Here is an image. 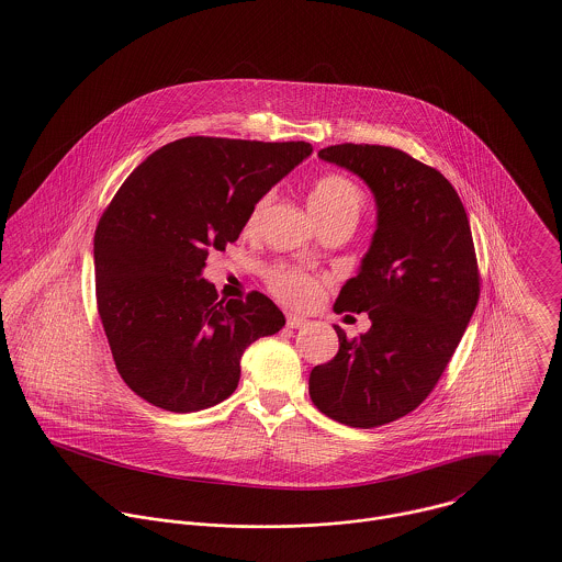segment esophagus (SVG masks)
<instances>
[{"label":"esophagus","instance_id":"obj_1","mask_svg":"<svg viewBox=\"0 0 562 562\" xmlns=\"http://www.w3.org/2000/svg\"><path fill=\"white\" fill-rule=\"evenodd\" d=\"M305 318H301V316H296V314H289L286 316V326L289 328H301V326H305Z\"/></svg>","mask_w":562,"mask_h":562}]
</instances>
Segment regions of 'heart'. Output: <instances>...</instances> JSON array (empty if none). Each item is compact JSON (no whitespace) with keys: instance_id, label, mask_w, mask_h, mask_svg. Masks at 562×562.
I'll use <instances>...</instances> for the list:
<instances>
[{"instance_id":"b5f03b06","label":"heart","mask_w":562,"mask_h":562,"mask_svg":"<svg viewBox=\"0 0 562 562\" xmlns=\"http://www.w3.org/2000/svg\"><path fill=\"white\" fill-rule=\"evenodd\" d=\"M273 193H263L250 209L246 218V229L257 232L263 223L269 206H271ZM364 204V195L360 188L341 175H324L314 181L310 191V209L318 218L335 216V214L360 213ZM266 282L269 291L276 294L280 301L294 307H310L321 296L322 280L318 276L293 268L286 263H276L266 269Z\"/></svg>"}]
</instances>
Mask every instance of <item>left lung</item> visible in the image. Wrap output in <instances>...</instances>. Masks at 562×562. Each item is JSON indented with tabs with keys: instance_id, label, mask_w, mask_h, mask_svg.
<instances>
[{
	"instance_id": "left-lung-1",
	"label": "left lung",
	"mask_w": 562,
	"mask_h": 562,
	"mask_svg": "<svg viewBox=\"0 0 562 562\" xmlns=\"http://www.w3.org/2000/svg\"><path fill=\"white\" fill-rule=\"evenodd\" d=\"M318 158L358 175L376 202V229L335 312H367L360 339L312 369L310 396L351 428L396 422L426 401L445 373L481 296L470 221L453 186L431 166L385 145H330Z\"/></svg>"
}]
</instances>
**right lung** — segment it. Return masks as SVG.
Instances as JSON below:
<instances>
[{"mask_svg":"<svg viewBox=\"0 0 562 562\" xmlns=\"http://www.w3.org/2000/svg\"><path fill=\"white\" fill-rule=\"evenodd\" d=\"M310 154L305 140L186 136L117 189L94 232L97 305L115 369L136 396L170 413L214 406L238 387L244 349L284 326L266 294L218 299L202 269Z\"/></svg>","mask_w":562,"mask_h":562,"instance_id":"obj_1","label":"right lung"}]
</instances>
